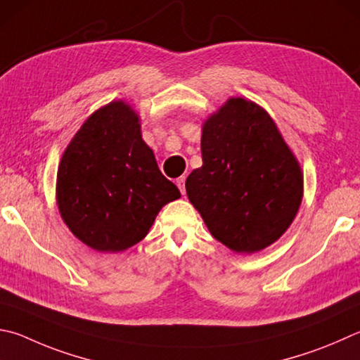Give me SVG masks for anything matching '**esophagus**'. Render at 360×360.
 <instances>
[{
    "mask_svg": "<svg viewBox=\"0 0 360 360\" xmlns=\"http://www.w3.org/2000/svg\"><path fill=\"white\" fill-rule=\"evenodd\" d=\"M176 186L179 187V191H181V193L184 195L186 193V176H181V178H178L176 179Z\"/></svg>",
    "mask_w": 360,
    "mask_h": 360,
    "instance_id": "obj_1",
    "label": "esophagus"
}]
</instances>
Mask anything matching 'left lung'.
Here are the masks:
<instances>
[{
    "instance_id": "obj_1",
    "label": "left lung",
    "mask_w": 360,
    "mask_h": 360,
    "mask_svg": "<svg viewBox=\"0 0 360 360\" xmlns=\"http://www.w3.org/2000/svg\"><path fill=\"white\" fill-rule=\"evenodd\" d=\"M201 158L186 192L219 243L250 255L283 236L302 202L304 173L263 107L230 97L202 122Z\"/></svg>"
}]
</instances>
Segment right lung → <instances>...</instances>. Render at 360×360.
<instances>
[{"label":"right lung","instance_id":"add662e5","mask_svg":"<svg viewBox=\"0 0 360 360\" xmlns=\"http://www.w3.org/2000/svg\"><path fill=\"white\" fill-rule=\"evenodd\" d=\"M181 193L160 173L141 139V120L126 101L91 115L64 149L56 205L70 233L102 253H117L146 238L160 209Z\"/></svg>","mask_w":360,"mask_h":360}]
</instances>
